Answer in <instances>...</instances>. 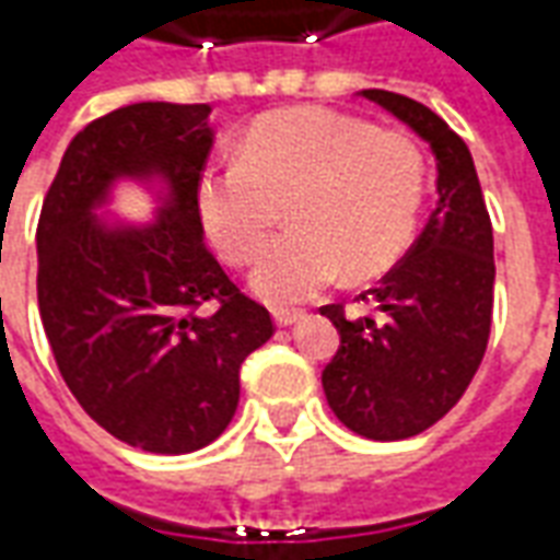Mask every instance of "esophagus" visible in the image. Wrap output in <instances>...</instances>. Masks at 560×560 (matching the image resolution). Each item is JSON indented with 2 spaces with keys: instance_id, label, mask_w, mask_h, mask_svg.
Masks as SVG:
<instances>
[{
  "instance_id": "obj_1",
  "label": "esophagus",
  "mask_w": 560,
  "mask_h": 560,
  "mask_svg": "<svg viewBox=\"0 0 560 560\" xmlns=\"http://www.w3.org/2000/svg\"><path fill=\"white\" fill-rule=\"evenodd\" d=\"M272 317H276V324H279V327H291V324H296V320H303V312H300V308H276Z\"/></svg>"
}]
</instances>
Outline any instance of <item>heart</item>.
Masks as SVG:
<instances>
[{
  "label": "heart",
  "instance_id": "obj_1",
  "mask_svg": "<svg viewBox=\"0 0 560 560\" xmlns=\"http://www.w3.org/2000/svg\"><path fill=\"white\" fill-rule=\"evenodd\" d=\"M425 191L422 152L401 131L324 107L255 119L236 164L195 183L203 233L224 264L248 267L288 203L291 233L269 245L252 288L272 305L312 300L341 279L384 276L417 231Z\"/></svg>",
  "mask_w": 560,
  "mask_h": 560
}]
</instances>
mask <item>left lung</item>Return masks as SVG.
Here are the masks:
<instances>
[{"instance_id":"1","label":"left lung","mask_w":560,"mask_h":560,"mask_svg":"<svg viewBox=\"0 0 560 560\" xmlns=\"http://www.w3.org/2000/svg\"><path fill=\"white\" fill-rule=\"evenodd\" d=\"M369 102L411 126L438 161V207L377 288L360 293L375 317L320 308L339 329L324 369L332 413L372 441H401L441 420L477 375L492 329V221L465 140L425 104L387 90Z\"/></svg>"}]
</instances>
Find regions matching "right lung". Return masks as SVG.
<instances>
[{
    "label": "right lung",
    "instance_id": "1",
    "mask_svg": "<svg viewBox=\"0 0 560 560\" xmlns=\"http://www.w3.org/2000/svg\"><path fill=\"white\" fill-rule=\"evenodd\" d=\"M209 114L140 102L92 119L68 143L35 233L38 312L59 375L104 432L147 453L215 441L240 401V365L276 332L203 243L195 183L212 149ZM149 172L174 195L159 222L91 219L116 175Z\"/></svg>",
    "mask_w": 560,
    "mask_h": 560
}]
</instances>
